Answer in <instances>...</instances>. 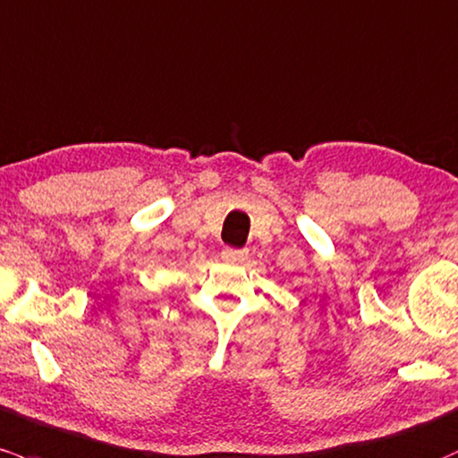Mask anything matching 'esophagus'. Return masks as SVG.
I'll return each mask as SVG.
<instances>
[{
  "instance_id": "1",
  "label": "esophagus",
  "mask_w": 458,
  "mask_h": 458,
  "mask_svg": "<svg viewBox=\"0 0 458 458\" xmlns=\"http://www.w3.org/2000/svg\"><path fill=\"white\" fill-rule=\"evenodd\" d=\"M243 256H245L243 250H234V248H225L224 252H221V259H224L225 263H241Z\"/></svg>"
}]
</instances>
